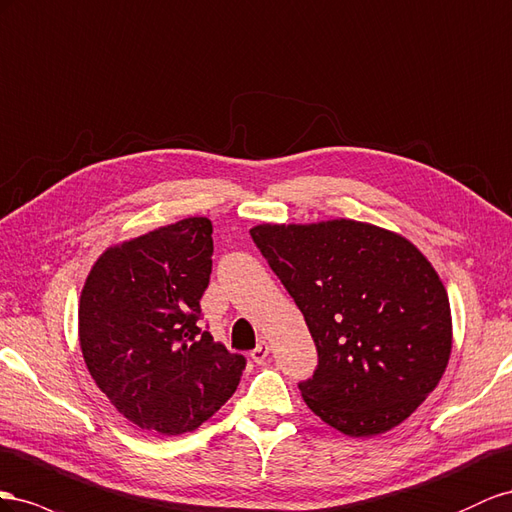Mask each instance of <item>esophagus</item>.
I'll return each mask as SVG.
<instances>
[{
	"label": "esophagus",
	"mask_w": 512,
	"mask_h": 512,
	"mask_svg": "<svg viewBox=\"0 0 512 512\" xmlns=\"http://www.w3.org/2000/svg\"><path fill=\"white\" fill-rule=\"evenodd\" d=\"M268 354H270V343H268V341H259L257 347L251 352V358L261 364V362H264V360L268 358Z\"/></svg>",
	"instance_id": "34e87169"
}]
</instances>
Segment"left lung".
<instances>
[{"instance_id":"8db88e82","label":"left lung","mask_w":512,"mask_h":512,"mask_svg":"<svg viewBox=\"0 0 512 512\" xmlns=\"http://www.w3.org/2000/svg\"><path fill=\"white\" fill-rule=\"evenodd\" d=\"M251 238L302 311L317 369L304 403L349 437L386 433L435 390L452 347L448 294L418 248L369 223L257 225Z\"/></svg>"}]
</instances>
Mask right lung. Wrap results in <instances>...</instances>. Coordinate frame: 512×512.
<instances>
[{
	"label": "right lung",
	"mask_w": 512,
	"mask_h": 512,
	"mask_svg": "<svg viewBox=\"0 0 512 512\" xmlns=\"http://www.w3.org/2000/svg\"><path fill=\"white\" fill-rule=\"evenodd\" d=\"M212 251V223L191 216L107 248L83 285L87 371L143 431H195L240 384L246 358L199 328Z\"/></svg>",
	"instance_id": "add662e5"
}]
</instances>
